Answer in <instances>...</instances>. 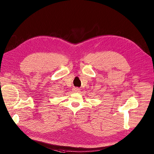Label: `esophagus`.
<instances>
[{"label": "esophagus", "instance_id": "1", "mask_svg": "<svg viewBox=\"0 0 154 154\" xmlns=\"http://www.w3.org/2000/svg\"><path fill=\"white\" fill-rule=\"evenodd\" d=\"M80 91V88L77 87H75L74 88H73V91L74 92H79Z\"/></svg>", "mask_w": 154, "mask_h": 154}]
</instances>
